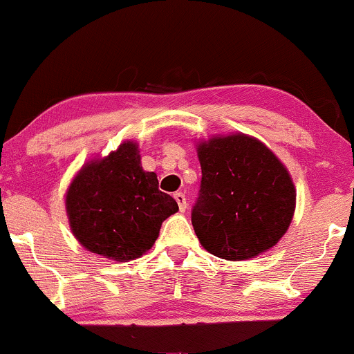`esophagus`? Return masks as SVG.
Returning a JSON list of instances; mask_svg holds the SVG:
<instances>
[{"label":"esophagus","instance_id":"esophagus-1","mask_svg":"<svg viewBox=\"0 0 354 354\" xmlns=\"http://www.w3.org/2000/svg\"><path fill=\"white\" fill-rule=\"evenodd\" d=\"M174 200H176L178 206H180V211L186 209V196L183 193H174Z\"/></svg>","mask_w":354,"mask_h":354}]
</instances>
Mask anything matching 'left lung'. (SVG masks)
Returning <instances> with one entry per match:
<instances>
[{"mask_svg":"<svg viewBox=\"0 0 354 354\" xmlns=\"http://www.w3.org/2000/svg\"><path fill=\"white\" fill-rule=\"evenodd\" d=\"M201 189L191 223L201 246L228 261L273 248L291 225L296 189L286 166L253 136H213L196 146Z\"/></svg>","mask_w":354,"mask_h":354,"instance_id":"1","label":"left lung"}]
</instances>
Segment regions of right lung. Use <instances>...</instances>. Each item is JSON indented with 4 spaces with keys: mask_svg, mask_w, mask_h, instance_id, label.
Returning a JSON list of instances; mask_svg holds the SVG:
<instances>
[{
    "mask_svg": "<svg viewBox=\"0 0 354 354\" xmlns=\"http://www.w3.org/2000/svg\"><path fill=\"white\" fill-rule=\"evenodd\" d=\"M64 205L81 245L120 263L151 250L161 223L178 211V203L158 189L156 174L143 169L135 141L88 161L71 181Z\"/></svg>",
    "mask_w": 354,
    "mask_h": 354,
    "instance_id": "1",
    "label": "right lung"
}]
</instances>
